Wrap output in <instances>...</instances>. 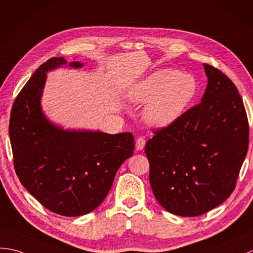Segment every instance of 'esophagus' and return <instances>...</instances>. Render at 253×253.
<instances>
[{"label": "esophagus", "mask_w": 253, "mask_h": 253, "mask_svg": "<svg viewBox=\"0 0 253 253\" xmlns=\"http://www.w3.org/2000/svg\"><path fill=\"white\" fill-rule=\"evenodd\" d=\"M144 145H145V139H144V138H142V137L138 138V139H137V141H136V149H137V151L143 150Z\"/></svg>", "instance_id": "1"}]
</instances>
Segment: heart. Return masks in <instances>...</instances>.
Wrapping results in <instances>:
<instances>
[{"mask_svg": "<svg viewBox=\"0 0 253 253\" xmlns=\"http://www.w3.org/2000/svg\"><path fill=\"white\" fill-rule=\"evenodd\" d=\"M196 82L189 74L171 68L156 70L137 82L128 91L134 104L145 105V122L153 127H166L183 113L196 92Z\"/></svg>", "mask_w": 253, "mask_h": 253, "instance_id": "obj_1", "label": "heart"}]
</instances>
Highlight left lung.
Listing matches in <instances>:
<instances>
[{
  "label": "left lung",
  "mask_w": 253,
  "mask_h": 253,
  "mask_svg": "<svg viewBox=\"0 0 253 253\" xmlns=\"http://www.w3.org/2000/svg\"><path fill=\"white\" fill-rule=\"evenodd\" d=\"M204 68L208 84L202 102L155 130L144 150L156 201L181 216L206 213L231 195L249 144L236 86L220 70Z\"/></svg>",
  "instance_id": "obj_1"
}]
</instances>
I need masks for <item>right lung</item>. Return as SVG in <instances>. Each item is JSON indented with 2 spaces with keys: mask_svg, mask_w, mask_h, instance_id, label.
<instances>
[{
  "mask_svg": "<svg viewBox=\"0 0 253 253\" xmlns=\"http://www.w3.org/2000/svg\"><path fill=\"white\" fill-rule=\"evenodd\" d=\"M64 64L62 57L50 58L23 86L11 108L9 139L27 191L52 212L79 216L103 202L117 170L132 156L134 140L130 132L64 130L47 120L41 107L46 73Z\"/></svg>",
  "mask_w": 253,
  "mask_h": 253,
  "instance_id": "1",
  "label": "right lung"
}]
</instances>
